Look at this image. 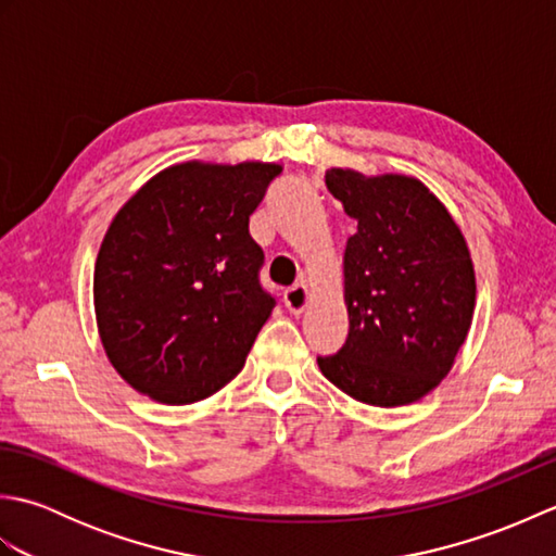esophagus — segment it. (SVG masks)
Returning a JSON list of instances; mask_svg holds the SVG:
<instances>
[{
    "label": "esophagus",
    "instance_id": "34e87169",
    "mask_svg": "<svg viewBox=\"0 0 556 556\" xmlns=\"http://www.w3.org/2000/svg\"><path fill=\"white\" fill-rule=\"evenodd\" d=\"M281 299H285V305L289 313H301L305 308V303H308V289H305L303 285H293V287L285 289Z\"/></svg>",
    "mask_w": 556,
    "mask_h": 556
}]
</instances>
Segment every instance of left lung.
<instances>
[{
	"mask_svg": "<svg viewBox=\"0 0 556 556\" xmlns=\"http://www.w3.org/2000/svg\"><path fill=\"white\" fill-rule=\"evenodd\" d=\"M325 184L356 231L344 253L346 341L317 365L363 404H410L440 384L473 320L464 233L410 176L329 169Z\"/></svg>",
	"mask_w": 556,
	"mask_h": 556,
	"instance_id": "obj_1",
	"label": "left lung"
}]
</instances>
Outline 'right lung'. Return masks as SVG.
Wrapping results in <instances>:
<instances>
[{"instance_id":"obj_1","label":"right lung","mask_w":556,"mask_h":556,"mask_svg":"<svg viewBox=\"0 0 556 556\" xmlns=\"http://www.w3.org/2000/svg\"><path fill=\"white\" fill-rule=\"evenodd\" d=\"M279 164L186 162L116 212L96 263V315L112 365L162 404H193L241 372L275 296L248 219Z\"/></svg>"}]
</instances>
